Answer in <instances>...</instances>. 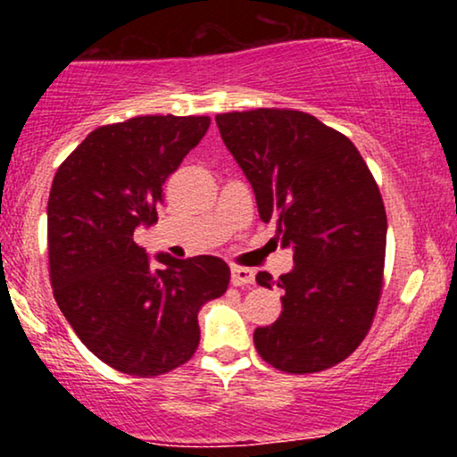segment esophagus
<instances>
[{"label": "esophagus", "instance_id": "34e87169", "mask_svg": "<svg viewBox=\"0 0 457 457\" xmlns=\"http://www.w3.org/2000/svg\"><path fill=\"white\" fill-rule=\"evenodd\" d=\"M255 281L253 269H243V266H232V286H249Z\"/></svg>", "mask_w": 457, "mask_h": 457}]
</instances>
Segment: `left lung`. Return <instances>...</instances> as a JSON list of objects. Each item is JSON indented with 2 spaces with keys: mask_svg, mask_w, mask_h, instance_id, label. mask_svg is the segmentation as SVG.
Returning a JSON list of instances; mask_svg holds the SVG:
<instances>
[{
  "mask_svg": "<svg viewBox=\"0 0 457 457\" xmlns=\"http://www.w3.org/2000/svg\"><path fill=\"white\" fill-rule=\"evenodd\" d=\"M223 144L255 193L264 223L292 249L281 313L253 333L266 363L312 374L363 342L378 307L386 212L374 176L345 135L290 109L217 115ZM255 281L269 287V272Z\"/></svg>",
  "mask_w": 457,
  "mask_h": 457,
  "instance_id": "obj_1",
  "label": "left lung"
}]
</instances>
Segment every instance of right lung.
<instances>
[{
  "instance_id": "1",
  "label": "right lung",
  "mask_w": 457,
  "mask_h": 457,
  "mask_svg": "<svg viewBox=\"0 0 457 457\" xmlns=\"http://www.w3.org/2000/svg\"><path fill=\"white\" fill-rule=\"evenodd\" d=\"M206 115H141L92 130L62 162L46 206L51 286L86 348L152 378L187 363L197 313L228 290L214 255L150 258L133 234L159 221L162 185L206 135Z\"/></svg>"
}]
</instances>
